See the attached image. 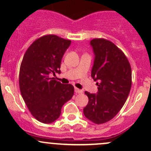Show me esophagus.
I'll return each mask as SVG.
<instances>
[{"instance_id": "34e87169", "label": "esophagus", "mask_w": 151, "mask_h": 151, "mask_svg": "<svg viewBox=\"0 0 151 151\" xmlns=\"http://www.w3.org/2000/svg\"><path fill=\"white\" fill-rule=\"evenodd\" d=\"M74 92H75L76 93H79V94H81V93H82V90H80V89L77 88H74Z\"/></svg>"}]
</instances>
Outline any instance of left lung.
<instances>
[{
  "mask_svg": "<svg viewBox=\"0 0 151 151\" xmlns=\"http://www.w3.org/2000/svg\"><path fill=\"white\" fill-rule=\"evenodd\" d=\"M95 55L91 77L98 81L97 94L85 91L88 104L83 113L97 124L110 121L126 102L132 86V69L124 53L111 41H90Z\"/></svg>",
  "mask_w": 151,
  "mask_h": 151,
  "instance_id": "8db88e82",
  "label": "left lung"
}]
</instances>
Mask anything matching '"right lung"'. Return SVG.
<instances>
[{
	"label": "right lung",
	"mask_w": 151,
	"mask_h": 151,
	"mask_svg": "<svg viewBox=\"0 0 151 151\" xmlns=\"http://www.w3.org/2000/svg\"><path fill=\"white\" fill-rule=\"evenodd\" d=\"M70 44L69 40L54 35L42 36L28 47L22 59L19 80L22 96L32 115L42 123L55 121L74 95L73 85L50 77L61 73V59Z\"/></svg>",
	"instance_id": "right-lung-1"
}]
</instances>
